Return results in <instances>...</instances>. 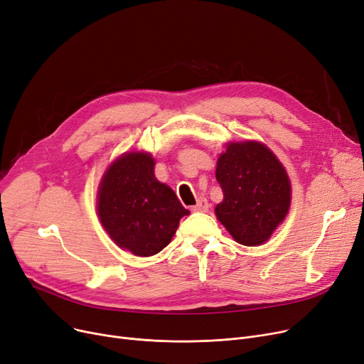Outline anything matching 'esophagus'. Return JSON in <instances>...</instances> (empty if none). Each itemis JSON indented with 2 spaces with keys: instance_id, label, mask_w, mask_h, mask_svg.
Listing matches in <instances>:
<instances>
[{
  "instance_id": "esophagus-1",
  "label": "esophagus",
  "mask_w": 364,
  "mask_h": 364,
  "mask_svg": "<svg viewBox=\"0 0 364 364\" xmlns=\"http://www.w3.org/2000/svg\"><path fill=\"white\" fill-rule=\"evenodd\" d=\"M209 209V203L205 198H199L198 199V203L193 206V211L195 213H206Z\"/></svg>"
}]
</instances>
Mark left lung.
I'll use <instances>...</instances> for the list:
<instances>
[{"label": "left lung", "instance_id": "obj_1", "mask_svg": "<svg viewBox=\"0 0 364 364\" xmlns=\"http://www.w3.org/2000/svg\"><path fill=\"white\" fill-rule=\"evenodd\" d=\"M215 177L224 199L215 215L245 246L262 245L291 206V181L274 153L259 141L228 143L217 161Z\"/></svg>", "mask_w": 364, "mask_h": 364}]
</instances>
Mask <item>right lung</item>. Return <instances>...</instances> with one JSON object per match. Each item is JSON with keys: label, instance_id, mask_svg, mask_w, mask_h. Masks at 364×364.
<instances>
[{"label": "right lung", "instance_id": "right-lung-1", "mask_svg": "<svg viewBox=\"0 0 364 364\" xmlns=\"http://www.w3.org/2000/svg\"><path fill=\"white\" fill-rule=\"evenodd\" d=\"M97 213L110 239L137 257L161 252L188 215L169 186L155 177L147 151L124 153L102 178Z\"/></svg>", "mask_w": 364, "mask_h": 364}]
</instances>
